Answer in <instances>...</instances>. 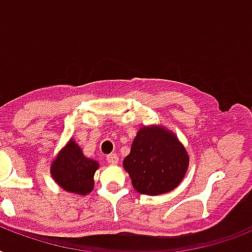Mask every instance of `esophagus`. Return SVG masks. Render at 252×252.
Returning a JSON list of instances; mask_svg holds the SVG:
<instances>
[{"mask_svg": "<svg viewBox=\"0 0 252 252\" xmlns=\"http://www.w3.org/2000/svg\"><path fill=\"white\" fill-rule=\"evenodd\" d=\"M107 162H108V163H111V165H116V163L119 162L118 154H115V153L108 154V156H107Z\"/></svg>", "mask_w": 252, "mask_h": 252, "instance_id": "1", "label": "esophagus"}]
</instances>
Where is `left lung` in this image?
Here are the masks:
<instances>
[{"label": "left lung", "mask_w": 252, "mask_h": 252, "mask_svg": "<svg viewBox=\"0 0 252 252\" xmlns=\"http://www.w3.org/2000/svg\"><path fill=\"white\" fill-rule=\"evenodd\" d=\"M123 165L136 191L156 196L171 191L182 182L188 154L175 134L159 126H145L138 130Z\"/></svg>", "instance_id": "left-lung-1"}]
</instances>
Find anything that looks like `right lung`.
I'll list each match as a JSON object with an SVG mask.
<instances>
[{"label": "right lung", "mask_w": 252, "mask_h": 252, "mask_svg": "<svg viewBox=\"0 0 252 252\" xmlns=\"http://www.w3.org/2000/svg\"><path fill=\"white\" fill-rule=\"evenodd\" d=\"M98 162L84 156L80 146L70 140L51 166V174L65 191L86 195L94 188V174Z\"/></svg>", "instance_id": "right-lung-1"}]
</instances>
